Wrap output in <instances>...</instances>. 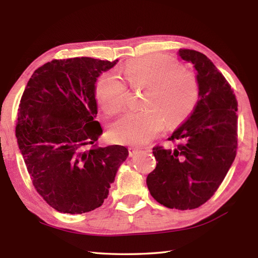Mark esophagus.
Listing matches in <instances>:
<instances>
[{
	"label": "esophagus",
	"mask_w": 258,
	"mask_h": 258,
	"mask_svg": "<svg viewBox=\"0 0 258 258\" xmlns=\"http://www.w3.org/2000/svg\"><path fill=\"white\" fill-rule=\"evenodd\" d=\"M142 150V147H138V146H131L128 151H130V156H134L135 154H138V153Z\"/></svg>",
	"instance_id": "34e87169"
}]
</instances>
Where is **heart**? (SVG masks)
Returning a JSON list of instances; mask_svg holds the SVG:
<instances>
[{"label":"heart","mask_w":258,"mask_h":258,"mask_svg":"<svg viewBox=\"0 0 258 258\" xmlns=\"http://www.w3.org/2000/svg\"><path fill=\"white\" fill-rule=\"evenodd\" d=\"M124 79L135 89H146L141 111L124 114L109 127L112 141L120 144H144L162 130L164 122L176 125L194 111L200 97L196 76L175 59L152 54L130 62ZM95 97L103 111L115 114L124 108L128 91L112 74H103L95 85Z\"/></svg>","instance_id":"heart-1"}]
</instances>
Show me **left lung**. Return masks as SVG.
Here are the masks:
<instances>
[{"label": "left lung", "instance_id": "left-lung-1", "mask_svg": "<svg viewBox=\"0 0 258 258\" xmlns=\"http://www.w3.org/2000/svg\"><path fill=\"white\" fill-rule=\"evenodd\" d=\"M194 64L200 97L194 111L167 139L174 150L153 147L156 167L146 184L156 202L193 210L215 194L237 152V100L227 80L204 54L180 48Z\"/></svg>", "mask_w": 258, "mask_h": 258}]
</instances>
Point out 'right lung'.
I'll use <instances>...</instances> for the list:
<instances>
[{"label": "right lung", "mask_w": 258, "mask_h": 258, "mask_svg": "<svg viewBox=\"0 0 258 258\" xmlns=\"http://www.w3.org/2000/svg\"><path fill=\"white\" fill-rule=\"evenodd\" d=\"M118 59H53L34 71L21 97L15 136L32 184L54 210L100 207L120 164L122 145L97 147L95 83Z\"/></svg>", "instance_id": "add662e5"}]
</instances>
